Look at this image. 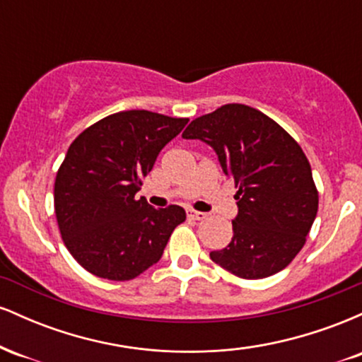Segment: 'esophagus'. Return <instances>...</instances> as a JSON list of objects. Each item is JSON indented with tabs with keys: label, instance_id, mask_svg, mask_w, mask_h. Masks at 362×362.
Wrapping results in <instances>:
<instances>
[{
	"label": "esophagus",
	"instance_id": "34e87169",
	"mask_svg": "<svg viewBox=\"0 0 362 362\" xmlns=\"http://www.w3.org/2000/svg\"><path fill=\"white\" fill-rule=\"evenodd\" d=\"M187 218L195 219V221H202V219L207 218V214L201 213V211H195V209H187Z\"/></svg>",
	"mask_w": 362,
	"mask_h": 362
}]
</instances>
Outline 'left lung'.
<instances>
[{"instance_id":"1","label":"left lung","mask_w":362,"mask_h":362,"mask_svg":"<svg viewBox=\"0 0 362 362\" xmlns=\"http://www.w3.org/2000/svg\"><path fill=\"white\" fill-rule=\"evenodd\" d=\"M182 138L213 146L224 175L238 187L233 238L211 252V260L242 279H264L288 267L318 211V190L300 144L276 120L243 103L194 119Z\"/></svg>"}]
</instances>
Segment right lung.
I'll return each instance as SVG.
<instances>
[{"label":"right lung","instance_id":"1","mask_svg":"<svg viewBox=\"0 0 362 362\" xmlns=\"http://www.w3.org/2000/svg\"><path fill=\"white\" fill-rule=\"evenodd\" d=\"M189 119L124 110L91 124L73 141L54 182L62 242L93 276L131 281L163 255L185 221L180 206L155 209L136 199L158 153Z\"/></svg>","mask_w":362,"mask_h":362}]
</instances>
